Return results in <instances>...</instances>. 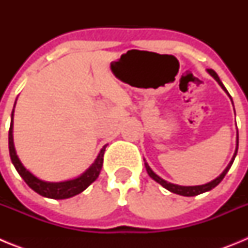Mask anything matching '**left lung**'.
Here are the masks:
<instances>
[{
	"instance_id": "obj_1",
	"label": "left lung",
	"mask_w": 248,
	"mask_h": 248,
	"mask_svg": "<svg viewBox=\"0 0 248 248\" xmlns=\"http://www.w3.org/2000/svg\"><path fill=\"white\" fill-rule=\"evenodd\" d=\"M207 73L210 74V76L214 78L216 82L220 84L221 88L225 91V93L227 94L230 97V99H231L232 102V98L231 95L229 94V92H227V89L225 88V85L222 84V82L220 80V78H218L217 73L215 71H212V69H207ZM233 104V103H232ZM237 150H238V133H237V140H236V150H235V154H233V156H232L231 161L229 163V165L226 166V169L223 170L222 172H221L220 175H218L216 179H214L212 181H210V183L207 184H203V185H196V186H181V185H176V184H172V183H169V181L164 180V179H161V177L159 176V175L155 174L153 170H151V168L149 166V164L146 163L145 161V169H146V171H148L149 176L153 179V180L156 181L157 184H160V185L163 186V187H165L166 190H169L170 192H174V194H177V195H181V196H196V195H200V194H203V192L206 191H210V190H212L214 187H216V186L218 185V184L222 181V179L225 177V175L227 174V171L230 170V168H231V165L233 164V160H235L236 155H237Z\"/></svg>"
}]
</instances>
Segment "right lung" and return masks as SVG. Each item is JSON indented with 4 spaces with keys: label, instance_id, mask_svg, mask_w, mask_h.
Instances as JSON below:
<instances>
[{
    "label": "right lung",
    "instance_id": "1",
    "mask_svg": "<svg viewBox=\"0 0 248 248\" xmlns=\"http://www.w3.org/2000/svg\"><path fill=\"white\" fill-rule=\"evenodd\" d=\"M16 105V103H15ZM13 113H15V108H13L12 114H11V125L10 131H8V149H10V156L12 160L13 166L16 168L17 172L21 175V177L26 181L31 189L39 194L41 196H45L48 199H54V200H63V199L73 198L76 195L80 194L84 191L92 183L97 180L98 176L100 174L103 166V156H104V151L107 145L103 146L100 149L99 154L95 157L94 163L85 170L83 174L79 176L71 179V180L65 181H58V183H50V181L41 180L36 175L25 168V165L21 163L18 155L15 149V144H13Z\"/></svg>",
    "mask_w": 248,
    "mask_h": 248
}]
</instances>
